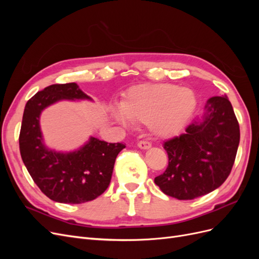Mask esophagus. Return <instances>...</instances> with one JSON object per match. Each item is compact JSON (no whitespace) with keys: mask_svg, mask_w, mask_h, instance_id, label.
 <instances>
[{"mask_svg":"<svg viewBox=\"0 0 259 259\" xmlns=\"http://www.w3.org/2000/svg\"><path fill=\"white\" fill-rule=\"evenodd\" d=\"M138 148L143 149V150H146V149L151 148V144L148 143V142H139L138 143Z\"/></svg>","mask_w":259,"mask_h":259,"instance_id":"34e87169","label":"esophagus"}]
</instances>
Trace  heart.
Masks as SVG:
<instances>
[{
    "label": "heart",
    "instance_id": "b5f03b06",
    "mask_svg": "<svg viewBox=\"0 0 259 259\" xmlns=\"http://www.w3.org/2000/svg\"><path fill=\"white\" fill-rule=\"evenodd\" d=\"M198 100L192 90L169 83H147L131 88L121 108L111 109L115 121L148 124L153 135L169 138L178 135L192 117Z\"/></svg>",
    "mask_w": 259,
    "mask_h": 259
}]
</instances>
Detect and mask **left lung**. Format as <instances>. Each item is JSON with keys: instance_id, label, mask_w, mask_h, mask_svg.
<instances>
[{"instance_id": "8db88e82", "label": "left lung", "mask_w": 259, "mask_h": 259, "mask_svg": "<svg viewBox=\"0 0 259 259\" xmlns=\"http://www.w3.org/2000/svg\"><path fill=\"white\" fill-rule=\"evenodd\" d=\"M240 143V127L228 97L206 101L204 114L163 147L168 166L154 178L163 193L192 200L221 187L229 176Z\"/></svg>"}]
</instances>
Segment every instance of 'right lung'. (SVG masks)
Instances as JSON below:
<instances>
[{"label":"right lung","mask_w":259,"mask_h":259,"mask_svg":"<svg viewBox=\"0 0 259 259\" xmlns=\"http://www.w3.org/2000/svg\"><path fill=\"white\" fill-rule=\"evenodd\" d=\"M61 100L93 101L76 83L53 84L37 92L23 111L19 149L29 174L46 197L55 202L80 204L106 191L116 155L125 146L90 137L77 150L70 152L46 147L40 116L45 108Z\"/></svg>","instance_id":"right-lung-1"}]
</instances>
